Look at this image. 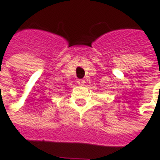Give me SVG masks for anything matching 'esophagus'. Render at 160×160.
I'll use <instances>...</instances> for the list:
<instances>
[{"label":"esophagus","mask_w":160,"mask_h":160,"mask_svg":"<svg viewBox=\"0 0 160 160\" xmlns=\"http://www.w3.org/2000/svg\"><path fill=\"white\" fill-rule=\"evenodd\" d=\"M77 83L80 85V86H83L85 84V80H82V79H80V80H77Z\"/></svg>","instance_id":"esophagus-1"}]
</instances>
